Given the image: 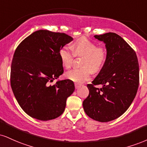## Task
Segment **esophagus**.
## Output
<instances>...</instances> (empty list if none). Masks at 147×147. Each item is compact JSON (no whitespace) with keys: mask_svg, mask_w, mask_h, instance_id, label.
I'll return each mask as SVG.
<instances>
[{"mask_svg":"<svg viewBox=\"0 0 147 147\" xmlns=\"http://www.w3.org/2000/svg\"><path fill=\"white\" fill-rule=\"evenodd\" d=\"M81 86V84H78V83H75V86L76 89H78V88H79V87H80Z\"/></svg>","mask_w":147,"mask_h":147,"instance_id":"esophagus-1","label":"esophagus"}]
</instances>
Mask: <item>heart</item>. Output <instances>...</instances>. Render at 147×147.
<instances>
[{
    "label": "heart",
    "instance_id": "1",
    "mask_svg": "<svg viewBox=\"0 0 147 147\" xmlns=\"http://www.w3.org/2000/svg\"><path fill=\"white\" fill-rule=\"evenodd\" d=\"M71 52L67 48H61L59 56L61 64L68 69L72 66L73 55L83 56L80 68H74L65 74L67 79L76 83H82L90 78L92 71L98 72L102 68L107 59V53L103 48L98 47L96 42L86 38H80L70 45Z\"/></svg>",
    "mask_w": 147,
    "mask_h": 147
}]
</instances>
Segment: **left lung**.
I'll return each mask as SVG.
<instances>
[{"label":"left lung","mask_w":147,"mask_h":147,"mask_svg":"<svg viewBox=\"0 0 147 147\" xmlns=\"http://www.w3.org/2000/svg\"><path fill=\"white\" fill-rule=\"evenodd\" d=\"M105 44L107 59L83 102L86 114L95 121L109 122L123 115L133 102L139 86V64L134 50L115 33L94 35ZM100 84L98 88L95 85Z\"/></svg>","instance_id":"1"}]
</instances>
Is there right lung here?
Segmentation results:
<instances>
[{"mask_svg": "<svg viewBox=\"0 0 147 147\" xmlns=\"http://www.w3.org/2000/svg\"><path fill=\"white\" fill-rule=\"evenodd\" d=\"M73 38L48 30L35 31L18 46L11 66V86L24 112L40 121L63 114L66 99L75 91L72 81L51 85L63 72L59 51Z\"/></svg>", "mask_w": 147, "mask_h": 147, "instance_id": "add662e5", "label": "right lung"}]
</instances>
